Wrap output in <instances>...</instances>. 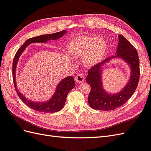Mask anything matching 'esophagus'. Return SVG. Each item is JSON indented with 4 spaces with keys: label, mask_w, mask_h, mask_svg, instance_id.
<instances>
[{
    "label": "esophagus",
    "mask_w": 151,
    "mask_h": 151,
    "mask_svg": "<svg viewBox=\"0 0 151 151\" xmlns=\"http://www.w3.org/2000/svg\"><path fill=\"white\" fill-rule=\"evenodd\" d=\"M75 80L77 83L82 82L85 80V76L84 75H82V74H78L75 77Z\"/></svg>",
    "instance_id": "1"
}]
</instances>
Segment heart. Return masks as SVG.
<instances>
[{"mask_svg":"<svg viewBox=\"0 0 151 151\" xmlns=\"http://www.w3.org/2000/svg\"><path fill=\"white\" fill-rule=\"evenodd\" d=\"M106 50V43L101 37L80 36L70 41L68 52L73 57H83L84 64L91 66L101 61Z\"/></svg>","mask_w":151,"mask_h":151,"instance_id":"1","label":"heart"}]
</instances>
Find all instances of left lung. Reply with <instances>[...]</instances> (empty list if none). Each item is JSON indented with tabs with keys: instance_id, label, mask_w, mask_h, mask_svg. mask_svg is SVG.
I'll use <instances>...</instances> for the list:
<instances>
[{
	"instance_id": "1",
	"label": "left lung",
	"mask_w": 151,
	"mask_h": 151,
	"mask_svg": "<svg viewBox=\"0 0 151 151\" xmlns=\"http://www.w3.org/2000/svg\"><path fill=\"white\" fill-rule=\"evenodd\" d=\"M116 55L94 65L88 69L86 82L90 85L91 92L88 102L91 108L99 110H113L121 106L132 96L140 78V60L136 48L120 34ZM121 57L130 65L132 75L127 86L117 95H109L102 87L101 70L102 66L110 58Z\"/></svg>"
}]
</instances>
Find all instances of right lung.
I'll return each instance as SVG.
<instances>
[{
  "mask_svg": "<svg viewBox=\"0 0 151 151\" xmlns=\"http://www.w3.org/2000/svg\"><path fill=\"white\" fill-rule=\"evenodd\" d=\"M66 33V30H63L61 32L51 34H45L36 36L34 37L30 38L27 40L24 44L18 50L16 54H15L13 63V79L15 90L19 98L24 102L27 106H28L30 109L41 112L46 113H53L60 110L64 106V104L66 100L67 96L73 88L75 86V80L73 76H68L63 79L58 85L55 94L53 97L50 99L48 101L43 102H33L25 98L19 91L17 89L16 86V81H15V72H16V68L18 60L20 57L21 53L24 51L25 48L30 43L32 42H45L50 40H55L63 36L64 34Z\"/></svg>",
  "mask_w": 151,
  "mask_h": 151,
  "instance_id": "add662e5",
  "label": "right lung"
}]
</instances>
